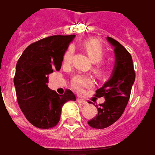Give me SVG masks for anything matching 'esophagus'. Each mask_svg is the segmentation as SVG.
<instances>
[{
	"label": "esophagus",
	"instance_id": "esophagus-1",
	"mask_svg": "<svg viewBox=\"0 0 155 155\" xmlns=\"http://www.w3.org/2000/svg\"><path fill=\"white\" fill-rule=\"evenodd\" d=\"M77 101H78V103H80V104H88V103H87V101H84V100H82V99L78 98V100H77Z\"/></svg>",
	"mask_w": 155,
	"mask_h": 155
}]
</instances>
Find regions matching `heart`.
<instances>
[{"mask_svg":"<svg viewBox=\"0 0 155 155\" xmlns=\"http://www.w3.org/2000/svg\"><path fill=\"white\" fill-rule=\"evenodd\" d=\"M84 49L88 56L94 63L100 62L104 55V50L103 46L98 41L87 40L85 41L82 44ZM73 54V47L68 46L63 55V64L64 65H68L71 63L72 57ZM95 71L99 74L104 73V68L102 65L97 64L95 66ZM93 85V80L90 76L84 75V74H78L74 76L71 80V86L73 90L77 92L81 93L83 91L85 88L91 87Z\"/></svg>","mask_w":155,"mask_h":155,"instance_id":"heart-1","label":"heart"}]
</instances>
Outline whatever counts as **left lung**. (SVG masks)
Returning <instances> with one entry per match:
<instances>
[{
	"instance_id": "8db88e82",
	"label": "left lung",
	"mask_w": 155,
	"mask_h": 155,
	"mask_svg": "<svg viewBox=\"0 0 155 155\" xmlns=\"http://www.w3.org/2000/svg\"><path fill=\"white\" fill-rule=\"evenodd\" d=\"M107 39L114 46L115 65L110 79L96 90L95 96L105 98L103 104H96V116L88 121L89 126L96 129L108 127L122 116L136 78L131 54L117 41L109 37Z\"/></svg>"
}]
</instances>
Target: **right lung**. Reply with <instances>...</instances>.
<instances>
[{"label":"right lung","mask_w":155,"mask_h":155,"mask_svg":"<svg viewBox=\"0 0 155 155\" xmlns=\"http://www.w3.org/2000/svg\"><path fill=\"white\" fill-rule=\"evenodd\" d=\"M74 35H54L32 43L19 57L14 78L17 101L29 123L38 128L54 127L61 109L76 101L70 90L59 95L47 86L48 75L61 68L64 53Z\"/></svg>","instance_id":"obj_1"}]
</instances>
